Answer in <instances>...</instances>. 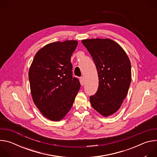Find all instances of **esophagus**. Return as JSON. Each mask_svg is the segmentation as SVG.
<instances>
[{
	"label": "esophagus",
	"mask_w": 157,
	"mask_h": 157,
	"mask_svg": "<svg viewBox=\"0 0 157 157\" xmlns=\"http://www.w3.org/2000/svg\"><path fill=\"white\" fill-rule=\"evenodd\" d=\"M80 82H81V84L82 86H83L84 84V77H81L80 78Z\"/></svg>",
	"instance_id": "esophagus-1"
}]
</instances>
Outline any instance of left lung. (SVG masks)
<instances>
[{"label": "left lung", "mask_w": 157, "mask_h": 157, "mask_svg": "<svg viewBox=\"0 0 157 157\" xmlns=\"http://www.w3.org/2000/svg\"><path fill=\"white\" fill-rule=\"evenodd\" d=\"M91 54L99 78L97 93L90 97L92 107L104 117L114 114L125 98L131 82L130 59L124 49L113 40H82Z\"/></svg>", "instance_id": "left-lung-1"}]
</instances>
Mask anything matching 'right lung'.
<instances>
[{"label": "right lung", "instance_id": "add662e5", "mask_svg": "<svg viewBox=\"0 0 157 157\" xmlns=\"http://www.w3.org/2000/svg\"><path fill=\"white\" fill-rule=\"evenodd\" d=\"M76 40L46 44L34 56L29 69L30 91L41 114L52 121L63 119L71 109L80 89L72 76L71 56Z\"/></svg>", "mask_w": 157, "mask_h": 157}]
</instances>
